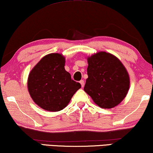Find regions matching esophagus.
I'll return each instance as SVG.
<instances>
[{
    "label": "esophagus",
    "mask_w": 153,
    "mask_h": 153,
    "mask_svg": "<svg viewBox=\"0 0 153 153\" xmlns=\"http://www.w3.org/2000/svg\"><path fill=\"white\" fill-rule=\"evenodd\" d=\"M80 83H81V87H83L84 86V84H85V83H84V81L83 80H81L80 81Z\"/></svg>",
    "instance_id": "34e87169"
}]
</instances>
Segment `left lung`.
Wrapping results in <instances>:
<instances>
[{
	"label": "left lung",
	"mask_w": 153,
	"mask_h": 153,
	"mask_svg": "<svg viewBox=\"0 0 153 153\" xmlns=\"http://www.w3.org/2000/svg\"><path fill=\"white\" fill-rule=\"evenodd\" d=\"M88 79L84 91L103 108H111L126 97L129 88L128 72L120 60L105 51L87 58Z\"/></svg>",
	"instance_id": "1"
}]
</instances>
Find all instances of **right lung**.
Segmentation results:
<instances>
[{"mask_svg":"<svg viewBox=\"0 0 153 153\" xmlns=\"http://www.w3.org/2000/svg\"><path fill=\"white\" fill-rule=\"evenodd\" d=\"M65 57L60 53L44 56L33 68L28 89L35 104L49 111H59L68 106L81 85L65 70Z\"/></svg>","mask_w":153,"mask_h":153,"instance_id":"obj_1","label":"right lung"}]
</instances>
